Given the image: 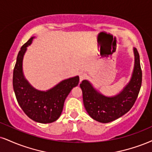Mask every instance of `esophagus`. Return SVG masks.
Listing matches in <instances>:
<instances>
[{"label": "esophagus", "instance_id": "34e87169", "mask_svg": "<svg viewBox=\"0 0 152 152\" xmlns=\"http://www.w3.org/2000/svg\"><path fill=\"white\" fill-rule=\"evenodd\" d=\"M86 76H87L86 74H85V73H81V74H80V81H82V80H83L84 78H86Z\"/></svg>", "mask_w": 152, "mask_h": 152}]
</instances>
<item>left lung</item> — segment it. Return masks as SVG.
<instances>
[{
  "label": "left lung",
  "mask_w": 152,
  "mask_h": 152,
  "mask_svg": "<svg viewBox=\"0 0 152 152\" xmlns=\"http://www.w3.org/2000/svg\"><path fill=\"white\" fill-rule=\"evenodd\" d=\"M134 66L130 81L116 96H103L87 80H83L80 84L84 107L94 120L102 123L112 122L124 115L134 105L140 93L142 80L140 54L136 48H134Z\"/></svg>",
  "instance_id": "1"
}]
</instances>
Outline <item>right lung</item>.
Segmentation results:
<instances>
[{
	"mask_svg": "<svg viewBox=\"0 0 152 152\" xmlns=\"http://www.w3.org/2000/svg\"><path fill=\"white\" fill-rule=\"evenodd\" d=\"M34 37L22 46L17 56L12 77V86L18 103L30 119L39 123H51L61 115L64 103L73 88L78 86L79 77L64 80L47 91H38L29 83L23 72V56L27 47Z\"/></svg>",
	"mask_w": 152,
	"mask_h": 152,
	"instance_id": "obj_1",
	"label": "right lung"
}]
</instances>
